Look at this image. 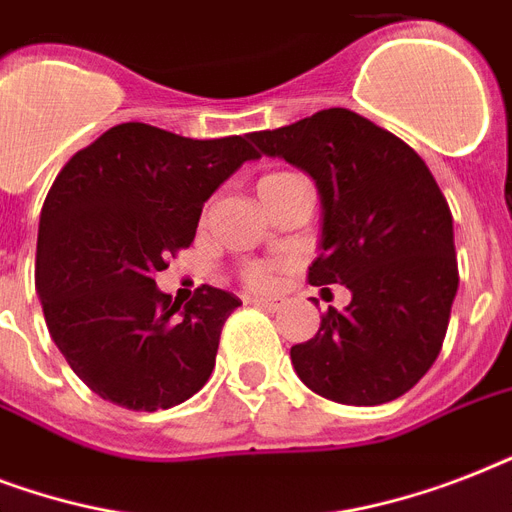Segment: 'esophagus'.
<instances>
[{
  "label": "esophagus",
  "instance_id": "1",
  "mask_svg": "<svg viewBox=\"0 0 512 512\" xmlns=\"http://www.w3.org/2000/svg\"><path fill=\"white\" fill-rule=\"evenodd\" d=\"M249 305H255V308H263V311H276L279 308V300H273V297H249Z\"/></svg>",
  "mask_w": 512,
  "mask_h": 512
}]
</instances>
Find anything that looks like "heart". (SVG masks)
Returning <instances> with one entry per match:
<instances>
[{"mask_svg":"<svg viewBox=\"0 0 512 512\" xmlns=\"http://www.w3.org/2000/svg\"><path fill=\"white\" fill-rule=\"evenodd\" d=\"M289 175V172H273V175H265L260 183H257V188H263V185L273 183V180H279V177ZM273 279V268L271 265H263V263H257V265H249L247 268V281L252 284V287H268Z\"/></svg>","mask_w":512,"mask_h":512,"instance_id":"obj_1","label":"heart"}]
</instances>
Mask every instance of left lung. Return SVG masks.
Here are the masks:
<instances>
[{
	"mask_svg": "<svg viewBox=\"0 0 512 512\" xmlns=\"http://www.w3.org/2000/svg\"><path fill=\"white\" fill-rule=\"evenodd\" d=\"M316 180L324 209L308 281L345 284L350 303L292 345L297 377L350 406L404 396L441 353L460 273L452 212L436 177L393 132L348 108L249 135Z\"/></svg>",
	"mask_w": 512,
	"mask_h": 512,
	"instance_id": "8db88e82",
	"label": "left lung"
}]
</instances>
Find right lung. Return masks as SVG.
Segmentation results:
<instances>
[{
  "label": "right lung",
  "instance_id": "right-lung-1",
  "mask_svg": "<svg viewBox=\"0 0 512 512\" xmlns=\"http://www.w3.org/2000/svg\"><path fill=\"white\" fill-rule=\"evenodd\" d=\"M249 159L257 151L241 135L193 140L127 122L55 177L39 217L36 289L52 340L92 393L156 412L204 388L241 300L204 284L180 308L154 276L191 247L204 201Z\"/></svg>",
  "mask_w": 512,
  "mask_h": 512
}]
</instances>
